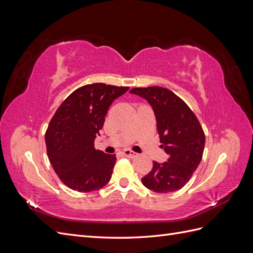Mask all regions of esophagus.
<instances>
[{
	"label": "esophagus",
	"instance_id": "34e87169",
	"mask_svg": "<svg viewBox=\"0 0 253 253\" xmlns=\"http://www.w3.org/2000/svg\"><path fill=\"white\" fill-rule=\"evenodd\" d=\"M122 155L127 157V158H135V157L138 156V154H137V153H134V152L129 151V150H125L124 152H122Z\"/></svg>",
	"mask_w": 253,
	"mask_h": 253
}]
</instances>
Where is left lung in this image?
Listing matches in <instances>:
<instances>
[{
	"instance_id": "8db88e82",
	"label": "left lung",
	"mask_w": 253,
	"mask_h": 253,
	"mask_svg": "<svg viewBox=\"0 0 253 253\" xmlns=\"http://www.w3.org/2000/svg\"><path fill=\"white\" fill-rule=\"evenodd\" d=\"M131 94L147 100L154 111L160 145L169 155L166 163L154 162L149 174L141 178L144 187L157 193L181 189L200 165L205 133L194 113L173 91L165 87H135Z\"/></svg>"
}]
</instances>
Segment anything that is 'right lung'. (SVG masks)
Masks as SVG:
<instances>
[{"label":"right lung","instance_id":"add662e5","mask_svg":"<svg viewBox=\"0 0 253 253\" xmlns=\"http://www.w3.org/2000/svg\"><path fill=\"white\" fill-rule=\"evenodd\" d=\"M126 90L127 86L86 84L73 91L53 115L45 133L47 156L68 188L91 192L110 181L116 156L96 150L94 141L110 105Z\"/></svg>","mask_w":253,"mask_h":253}]
</instances>
